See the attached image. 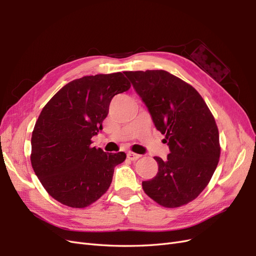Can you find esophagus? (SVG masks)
Masks as SVG:
<instances>
[{
    "instance_id": "34e87169",
    "label": "esophagus",
    "mask_w": 256,
    "mask_h": 256,
    "mask_svg": "<svg viewBox=\"0 0 256 256\" xmlns=\"http://www.w3.org/2000/svg\"><path fill=\"white\" fill-rule=\"evenodd\" d=\"M140 157H141V154H134V152H127V158L129 160L134 161V160H138Z\"/></svg>"
}]
</instances>
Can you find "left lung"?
<instances>
[{
	"instance_id": "obj_1",
	"label": "left lung",
	"mask_w": 256,
	"mask_h": 256,
	"mask_svg": "<svg viewBox=\"0 0 256 256\" xmlns=\"http://www.w3.org/2000/svg\"><path fill=\"white\" fill-rule=\"evenodd\" d=\"M166 134V160L154 157L158 173L142 182L145 193L161 206L187 204L202 192L218 166L219 131L212 112L198 90L166 70L125 72Z\"/></svg>"
}]
</instances>
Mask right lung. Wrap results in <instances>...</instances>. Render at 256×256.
I'll list each match as a JSON object with an SVG mask.
<instances>
[{
	"label": "right lung",
	"instance_id": "1",
	"mask_svg": "<svg viewBox=\"0 0 256 256\" xmlns=\"http://www.w3.org/2000/svg\"><path fill=\"white\" fill-rule=\"evenodd\" d=\"M130 88L122 72L85 76L62 88L38 118L30 162L38 180L60 203L84 208L104 194L126 154L92 147L112 98Z\"/></svg>",
	"mask_w": 256,
	"mask_h": 256
}]
</instances>
